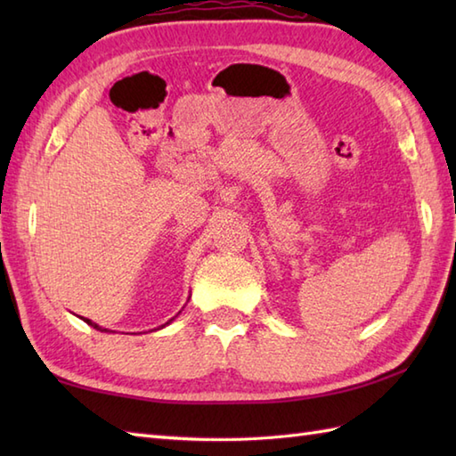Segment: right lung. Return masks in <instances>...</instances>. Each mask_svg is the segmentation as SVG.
I'll return each mask as SVG.
<instances>
[{"instance_id": "right-lung-1", "label": "right lung", "mask_w": 456, "mask_h": 456, "mask_svg": "<svg viewBox=\"0 0 456 456\" xmlns=\"http://www.w3.org/2000/svg\"><path fill=\"white\" fill-rule=\"evenodd\" d=\"M82 319H84V322H86V323H88V325H92L94 329H98V331H103V333H110V329H103V327H100L98 323H94V322H92V319H86V317H82ZM172 319H174V317H172ZM172 319H170V322H172ZM170 322H168V323H170ZM168 323H164V325H168Z\"/></svg>"}]
</instances>
